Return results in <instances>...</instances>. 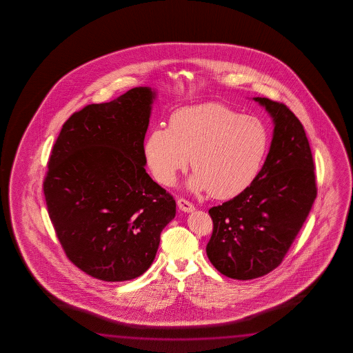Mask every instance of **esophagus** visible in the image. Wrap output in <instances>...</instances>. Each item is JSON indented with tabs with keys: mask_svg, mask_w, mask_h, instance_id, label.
I'll use <instances>...</instances> for the list:
<instances>
[{
	"mask_svg": "<svg viewBox=\"0 0 353 353\" xmlns=\"http://www.w3.org/2000/svg\"><path fill=\"white\" fill-rule=\"evenodd\" d=\"M176 203H178L179 209L181 210V211H184V212H192V211L195 210L194 205H192L190 201L185 200V199H178Z\"/></svg>",
	"mask_w": 353,
	"mask_h": 353,
	"instance_id": "1",
	"label": "esophagus"
}]
</instances>
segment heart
I'll use <instances>...</instances> for the list:
<instances>
[{"label": "heart", "instance_id": "heart-1", "mask_svg": "<svg viewBox=\"0 0 353 353\" xmlns=\"http://www.w3.org/2000/svg\"><path fill=\"white\" fill-rule=\"evenodd\" d=\"M269 150L268 127L221 103H203L174 112L169 127L150 132L145 159L157 181L173 185L189 161L195 170L188 186L230 199L256 179Z\"/></svg>", "mask_w": 353, "mask_h": 353}]
</instances>
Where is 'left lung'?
Instances as JSON below:
<instances>
[{"instance_id": "1", "label": "left lung", "mask_w": 353, "mask_h": 353, "mask_svg": "<svg viewBox=\"0 0 353 353\" xmlns=\"http://www.w3.org/2000/svg\"><path fill=\"white\" fill-rule=\"evenodd\" d=\"M274 122L256 179L230 201L209 210L214 230L206 245L221 274L248 281L283 262L316 199L314 159L299 119L281 102L254 97Z\"/></svg>"}]
</instances>
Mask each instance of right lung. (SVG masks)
Masks as SVG:
<instances>
[{
  "instance_id": "right-lung-1",
  "label": "right lung",
  "mask_w": 353,
  "mask_h": 353,
  "mask_svg": "<svg viewBox=\"0 0 353 353\" xmlns=\"http://www.w3.org/2000/svg\"><path fill=\"white\" fill-rule=\"evenodd\" d=\"M154 97L134 88L74 112L49 158L43 192L57 237L66 257L100 281L143 274L175 216L173 196L144 169Z\"/></svg>"
}]
</instances>
